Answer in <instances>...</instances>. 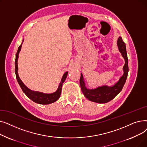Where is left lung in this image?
<instances>
[{"mask_svg":"<svg viewBox=\"0 0 147 147\" xmlns=\"http://www.w3.org/2000/svg\"><path fill=\"white\" fill-rule=\"evenodd\" d=\"M117 46L121 55L125 60V64L123 66V75L120 78L118 82L113 86H102L95 89H89L85 86L83 74L81 73L80 79V84L83 95L88 100L92 102L99 104H104L110 101L113 98L117 95L122 90L123 86L126 82L129 68H128V58L126 49V45L123 41L122 38L119 37L117 40Z\"/></svg>","mask_w":147,"mask_h":147,"instance_id":"obj_1","label":"left lung"}]
</instances>
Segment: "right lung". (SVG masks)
<instances>
[{"label":"right lung","instance_id":"obj_1","mask_svg":"<svg viewBox=\"0 0 147 147\" xmlns=\"http://www.w3.org/2000/svg\"><path fill=\"white\" fill-rule=\"evenodd\" d=\"M21 45L18 47L17 52L16 53V58H15V73L16 74V78L18 81V84L22 90L23 92L26 95V96L30 98L31 100L37 104H43V105H46V104H52L54 102L57 101V100L59 98L61 93V90H62V86H63V83L65 82L67 76L68 74V71L65 72L64 75L63 76V78L61 79V80L59 84L58 88L57 90L52 94H44L42 92H37V91H33L29 89L26 86L24 85V84L22 83V82L20 80L18 74V55L21 49Z\"/></svg>","mask_w":147,"mask_h":147}]
</instances>
